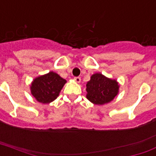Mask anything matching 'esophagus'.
<instances>
[{
    "label": "esophagus",
    "mask_w": 156,
    "mask_h": 156,
    "mask_svg": "<svg viewBox=\"0 0 156 156\" xmlns=\"http://www.w3.org/2000/svg\"><path fill=\"white\" fill-rule=\"evenodd\" d=\"M74 80L76 82V83H80V80H81V79H80V77H75L74 78Z\"/></svg>",
    "instance_id": "obj_1"
}]
</instances>
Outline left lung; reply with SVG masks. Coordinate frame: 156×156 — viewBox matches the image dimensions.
Returning a JSON list of instances; mask_svg holds the SVG:
<instances>
[{
	"label": "left lung",
	"mask_w": 156,
	"mask_h": 156,
	"mask_svg": "<svg viewBox=\"0 0 156 156\" xmlns=\"http://www.w3.org/2000/svg\"><path fill=\"white\" fill-rule=\"evenodd\" d=\"M119 84L116 80L105 76L102 73L92 75L86 84V98L95 105L109 103L119 94Z\"/></svg>",
	"instance_id": "1"
}]
</instances>
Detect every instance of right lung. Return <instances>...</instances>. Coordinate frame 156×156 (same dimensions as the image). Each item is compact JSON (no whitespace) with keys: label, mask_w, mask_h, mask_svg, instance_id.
<instances>
[{"label":"right lung","mask_w":156,"mask_h":156,"mask_svg":"<svg viewBox=\"0 0 156 156\" xmlns=\"http://www.w3.org/2000/svg\"><path fill=\"white\" fill-rule=\"evenodd\" d=\"M67 80L58 74L49 72L47 74L36 77L32 80L30 89L31 94L37 102L48 104L58 97Z\"/></svg>","instance_id":"add662e5"}]
</instances>
